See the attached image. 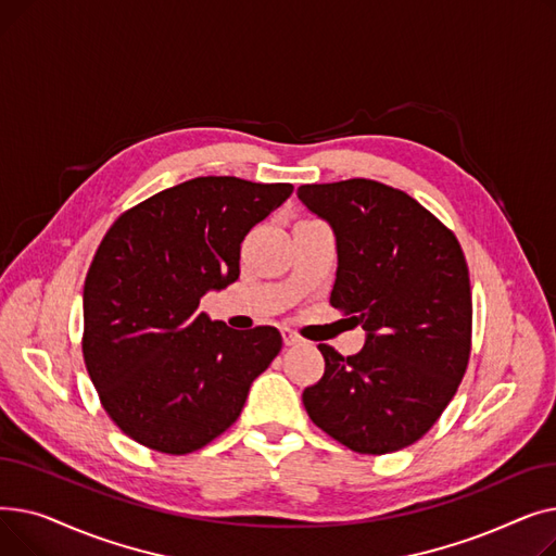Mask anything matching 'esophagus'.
<instances>
[{"label": "esophagus", "instance_id": "esophagus-1", "mask_svg": "<svg viewBox=\"0 0 556 556\" xmlns=\"http://www.w3.org/2000/svg\"><path fill=\"white\" fill-rule=\"evenodd\" d=\"M281 338H283L286 346H293V344L302 342V336L298 331H293V329H281Z\"/></svg>", "mask_w": 556, "mask_h": 556}]
</instances>
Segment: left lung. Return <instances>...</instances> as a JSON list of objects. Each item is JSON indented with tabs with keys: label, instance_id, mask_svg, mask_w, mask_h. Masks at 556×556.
Masks as SVG:
<instances>
[{
	"label": "left lung",
	"instance_id": "8db88e82",
	"mask_svg": "<svg viewBox=\"0 0 556 556\" xmlns=\"http://www.w3.org/2000/svg\"><path fill=\"white\" fill-rule=\"evenodd\" d=\"M338 248L331 306L367 331L304 390L311 421L363 455L415 444L455 396L471 354V283L455 233L405 191L354 178L302 185Z\"/></svg>",
	"mask_w": 556,
	"mask_h": 556
}]
</instances>
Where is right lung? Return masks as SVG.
<instances>
[{"instance_id": "right-lung-1", "label": "right lung", "mask_w": 556, "mask_h": 556, "mask_svg": "<svg viewBox=\"0 0 556 556\" xmlns=\"http://www.w3.org/2000/svg\"><path fill=\"white\" fill-rule=\"evenodd\" d=\"M293 193L207 175L112 223L83 288V358L110 419L168 455L207 446L239 419L281 349L275 327L233 331L200 298L239 279L248 231Z\"/></svg>"}]
</instances>
